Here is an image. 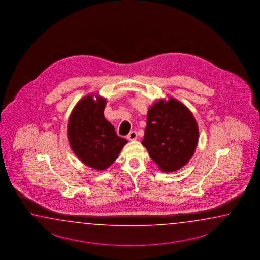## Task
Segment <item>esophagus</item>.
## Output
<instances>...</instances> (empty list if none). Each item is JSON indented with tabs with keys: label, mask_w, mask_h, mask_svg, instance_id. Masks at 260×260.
<instances>
[{
	"label": "esophagus",
	"mask_w": 260,
	"mask_h": 260,
	"mask_svg": "<svg viewBox=\"0 0 260 260\" xmlns=\"http://www.w3.org/2000/svg\"><path fill=\"white\" fill-rule=\"evenodd\" d=\"M137 138H138V134L136 131H132L128 134V140H135V139H137Z\"/></svg>",
	"instance_id": "obj_1"
}]
</instances>
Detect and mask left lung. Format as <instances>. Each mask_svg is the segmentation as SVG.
<instances>
[{"label": "left lung", "mask_w": 260, "mask_h": 260, "mask_svg": "<svg viewBox=\"0 0 260 260\" xmlns=\"http://www.w3.org/2000/svg\"><path fill=\"white\" fill-rule=\"evenodd\" d=\"M199 130L192 113L175 99L150 107L142 145L164 172L180 169L192 157Z\"/></svg>", "instance_id": "1"}]
</instances>
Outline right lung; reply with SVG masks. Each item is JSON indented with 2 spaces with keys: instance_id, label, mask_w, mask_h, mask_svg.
Returning a JSON list of instances; mask_svg holds the SVG:
<instances>
[{
  "instance_id": "1",
  "label": "right lung",
  "mask_w": 260,
  "mask_h": 260,
  "mask_svg": "<svg viewBox=\"0 0 260 260\" xmlns=\"http://www.w3.org/2000/svg\"><path fill=\"white\" fill-rule=\"evenodd\" d=\"M106 100L84 96L73 109L68 122V138L73 152L84 165L96 170L111 166L127 143L104 117Z\"/></svg>"
}]
</instances>
